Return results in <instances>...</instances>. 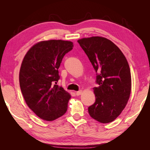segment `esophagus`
Masks as SVG:
<instances>
[{
  "label": "esophagus",
  "instance_id": "1",
  "mask_svg": "<svg viewBox=\"0 0 150 150\" xmlns=\"http://www.w3.org/2000/svg\"><path fill=\"white\" fill-rule=\"evenodd\" d=\"M81 93H82V91L81 90L78 91H76V95H78V96H79V95H80Z\"/></svg>",
  "mask_w": 150,
  "mask_h": 150
}]
</instances>
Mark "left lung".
<instances>
[{"instance_id": "8db88e82", "label": "left lung", "mask_w": 150, "mask_h": 150, "mask_svg": "<svg viewBox=\"0 0 150 150\" xmlns=\"http://www.w3.org/2000/svg\"><path fill=\"white\" fill-rule=\"evenodd\" d=\"M96 72L93 88L95 102L88 107L90 115L101 123L112 122L125 108L129 98L132 78L122 52L106 38L92 37L78 40Z\"/></svg>"}]
</instances>
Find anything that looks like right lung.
I'll list each match as a JSON object with an SVG mask.
<instances>
[{
  "label": "right lung",
  "mask_w": 150,
  "mask_h": 150,
  "mask_svg": "<svg viewBox=\"0 0 150 150\" xmlns=\"http://www.w3.org/2000/svg\"><path fill=\"white\" fill-rule=\"evenodd\" d=\"M73 47L70 41H42L31 47L22 62L19 82L22 95L28 107L43 120H55L68 110L71 95L57 82L63 57Z\"/></svg>",
  "instance_id": "add662e5"
}]
</instances>
